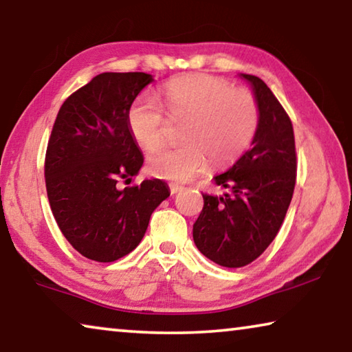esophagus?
I'll return each mask as SVG.
<instances>
[{
    "label": "esophagus",
    "instance_id": "esophagus-1",
    "mask_svg": "<svg viewBox=\"0 0 352 352\" xmlns=\"http://www.w3.org/2000/svg\"><path fill=\"white\" fill-rule=\"evenodd\" d=\"M169 189H170V194H177V192H180V190H183V186H180V184H177V183H170Z\"/></svg>",
    "mask_w": 352,
    "mask_h": 352
}]
</instances>
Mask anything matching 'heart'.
I'll list each match as a JSON object with an SVG mask.
<instances>
[{
  "mask_svg": "<svg viewBox=\"0 0 352 352\" xmlns=\"http://www.w3.org/2000/svg\"><path fill=\"white\" fill-rule=\"evenodd\" d=\"M172 118H186L178 146L155 148L147 157L151 174L184 182L197 175L210 160L216 168L234 163L247 151L259 126V105L252 91L233 88L228 80L205 73H189L162 88ZM129 130L138 144L151 151L163 141L164 115L158 102L140 96L127 113Z\"/></svg>",
  "mask_w": 352,
  "mask_h": 352,
  "instance_id": "1",
  "label": "heart"
}]
</instances>
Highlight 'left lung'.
<instances>
[{
  "label": "left lung",
  "mask_w": 352,
  "mask_h": 352,
  "mask_svg": "<svg viewBox=\"0 0 352 352\" xmlns=\"http://www.w3.org/2000/svg\"><path fill=\"white\" fill-rule=\"evenodd\" d=\"M259 105V126L252 148L226 172L214 177L233 194H204V210L192 237L200 253L228 269L253 262L281 228L296 182L294 127L287 113L264 80L241 74Z\"/></svg>",
  "instance_id": "8db88e82"
}]
</instances>
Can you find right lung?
<instances>
[{
  "mask_svg": "<svg viewBox=\"0 0 352 352\" xmlns=\"http://www.w3.org/2000/svg\"><path fill=\"white\" fill-rule=\"evenodd\" d=\"M153 79L146 73H102L62 104L47 141L45 182L62 234L82 256L113 262L138 247L155 208L169 197L163 180L132 182L144 157L127 113Z\"/></svg>",
  "mask_w": 352,
  "mask_h": 352,
  "instance_id": "right-lung-1",
  "label": "right lung"
}]
</instances>
